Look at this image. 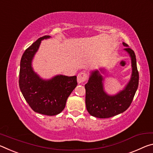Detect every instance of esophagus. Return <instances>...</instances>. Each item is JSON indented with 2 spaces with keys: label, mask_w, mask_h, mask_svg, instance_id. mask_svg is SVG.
<instances>
[{
  "label": "esophagus",
  "mask_w": 153,
  "mask_h": 153,
  "mask_svg": "<svg viewBox=\"0 0 153 153\" xmlns=\"http://www.w3.org/2000/svg\"><path fill=\"white\" fill-rule=\"evenodd\" d=\"M87 74L85 72H81L78 74L77 76V82L78 83H82V82H85L87 80Z\"/></svg>",
  "instance_id": "esophagus-1"
}]
</instances>
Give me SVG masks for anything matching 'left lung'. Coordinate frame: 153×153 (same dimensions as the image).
<instances>
[{"label":"left lung","mask_w":153,"mask_h":153,"mask_svg":"<svg viewBox=\"0 0 153 153\" xmlns=\"http://www.w3.org/2000/svg\"><path fill=\"white\" fill-rule=\"evenodd\" d=\"M124 49L129 53L131 60L132 73L128 83L123 90L114 96L108 95L104 90V79L100 72H91L88 82L85 84V104L89 113L97 118L105 119L121 114L128 108L138 87L139 73L134 51L125 42ZM102 71V69L100 70Z\"/></svg>","instance_id":"left-lung-1"}]
</instances>
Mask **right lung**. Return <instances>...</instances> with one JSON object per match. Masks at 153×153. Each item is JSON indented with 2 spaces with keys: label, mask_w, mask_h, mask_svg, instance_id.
<instances>
[{
  "label": "right lung",
  "mask_w": 153,
  "mask_h": 153,
  "mask_svg": "<svg viewBox=\"0 0 153 153\" xmlns=\"http://www.w3.org/2000/svg\"><path fill=\"white\" fill-rule=\"evenodd\" d=\"M44 36L26 49L20 62L19 85L22 94L34 112L53 116L61 112L66 100L77 85L76 76L57 75L49 80L41 79L32 67V61Z\"/></svg>",
  "instance_id": "1"
}]
</instances>
